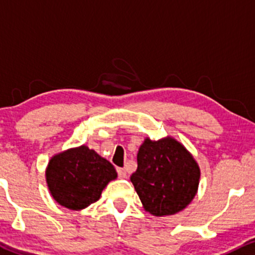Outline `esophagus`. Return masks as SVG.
Returning a JSON list of instances; mask_svg holds the SVG:
<instances>
[{"label": "esophagus", "instance_id": "1", "mask_svg": "<svg viewBox=\"0 0 255 255\" xmlns=\"http://www.w3.org/2000/svg\"><path fill=\"white\" fill-rule=\"evenodd\" d=\"M118 174L120 178H126L127 177V171L124 168H118Z\"/></svg>", "mask_w": 255, "mask_h": 255}]
</instances>
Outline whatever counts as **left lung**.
<instances>
[{"label":"left lung","mask_w":255,"mask_h":255,"mask_svg":"<svg viewBox=\"0 0 255 255\" xmlns=\"http://www.w3.org/2000/svg\"><path fill=\"white\" fill-rule=\"evenodd\" d=\"M136 159L130 181L146 211L162 217L186 209L200 178L198 163L186 147L170 136L158 141L146 137Z\"/></svg>","instance_id":"obj_1"}]
</instances>
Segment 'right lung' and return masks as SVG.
<instances>
[{"mask_svg":"<svg viewBox=\"0 0 255 255\" xmlns=\"http://www.w3.org/2000/svg\"><path fill=\"white\" fill-rule=\"evenodd\" d=\"M45 176L52 198L61 206L78 211L96 203L118 172L109 160L81 145L55 154Z\"/></svg>","mask_w":255,"mask_h":255,"instance_id":"add662e5","label":"right lung"}]
</instances>
